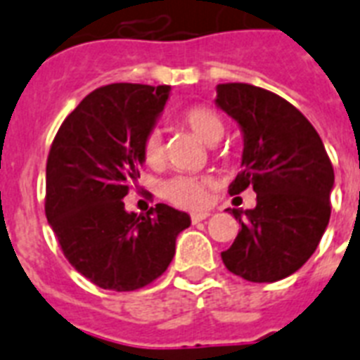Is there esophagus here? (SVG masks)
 <instances>
[{
  "label": "esophagus",
  "mask_w": 360,
  "mask_h": 360,
  "mask_svg": "<svg viewBox=\"0 0 360 360\" xmlns=\"http://www.w3.org/2000/svg\"><path fill=\"white\" fill-rule=\"evenodd\" d=\"M208 216H210L208 212H193V214H191V221H193V224H199V221L206 219Z\"/></svg>",
  "instance_id": "obj_1"
}]
</instances>
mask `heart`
Instances as JSON below:
<instances>
[{
	"mask_svg": "<svg viewBox=\"0 0 360 360\" xmlns=\"http://www.w3.org/2000/svg\"><path fill=\"white\" fill-rule=\"evenodd\" d=\"M178 122L186 125L199 141L206 144H216L224 136L225 124L219 118L218 112L202 105L184 108L178 114ZM142 160L148 167H160L163 160V141H161L160 131L152 129L144 136L141 144ZM206 188L208 180L202 176H188L180 174L163 184V197L171 200L172 205L182 206V208H200L206 202Z\"/></svg>",
	"mask_w": 360,
	"mask_h": 360,
	"instance_id": "obj_1",
	"label": "heart"
}]
</instances>
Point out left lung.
<instances>
[{
  "label": "left lung",
  "mask_w": 360,
  "mask_h": 360,
  "mask_svg": "<svg viewBox=\"0 0 360 360\" xmlns=\"http://www.w3.org/2000/svg\"><path fill=\"white\" fill-rule=\"evenodd\" d=\"M216 90V105L244 136L242 172L229 193H257L255 208L231 210L240 231L221 259L248 281L283 280L311 257L327 229L333 163L314 125L289 101L242 82Z\"/></svg>",
  "instance_id": "left-lung-1"
}]
</instances>
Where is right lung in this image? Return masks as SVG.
I'll return each mask as SVG.
<instances>
[{
  "label": "right lung",
  "mask_w": 360,
  "mask_h": 360,
  "mask_svg": "<svg viewBox=\"0 0 360 360\" xmlns=\"http://www.w3.org/2000/svg\"><path fill=\"white\" fill-rule=\"evenodd\" d=\"M171 86L108 84L86 96L58 129L46 160L44 212L67 261L91 283L135 291L171 264L186 212L155 205L127 212L141 178V144L154 129Z\"/></svg>",
  "instance_id": "right-lung-1"
}]
</instances>
